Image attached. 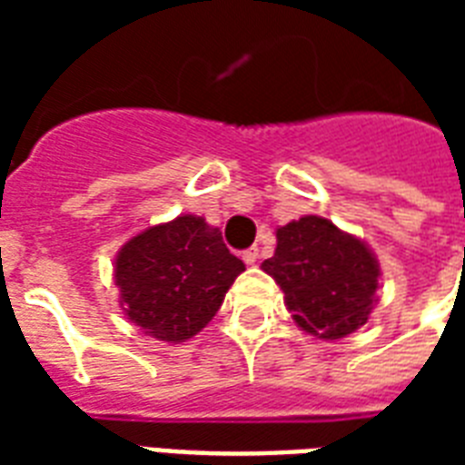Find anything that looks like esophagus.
Here are the masks:
<instances>
[{"label":"esophagus","mask_w":465,"mask_h":465,"mask_svg":"<svg viewBox=\"0 0 465 465\" xmlns=\"http://www.w3.org/2000/svg\"><path fill=\"white\" fill-rule=\"evenodd\" d=\"M243 261H246V265H253V262L258 261V246L243 251Z\"/></svg>","instance_id":"34e87169"}]
</instances>
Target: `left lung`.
<instances>
[{
    "mask_svg": "<svg viewBox=\"0 0 465 465\" xmlns=\"http://www.w3.org/2000/svg\"><path fill=\"white\" fill-rule=\"evenodd\" d=\"M262 270L284 292L294 323L323 340L345 338L367 323L381 275L364 241L316 214L277 229L275 255Z\"/></svg>",
    "mask_w": 465,
    "mask_h": 465,
    "instance_id": "obj_1",
    "label": "left lung"
}]
</instances>
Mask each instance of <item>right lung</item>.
<instances>
[{
    "mask_svg": "<svg viewBox=\"0 0 465 465\" xmlns=\"http://www.w3.org/2000/svg\"><path fill=\"white\" fill-rule=\"evenodd\" d=\"M243 270L219 229L183 214L149 226L120 248L115 284L127 318L152 338L175 345L210 323Z\"/></svg>",
    "mask_w": 465,
    "mask_h": 465,
    "instance_id": "add662e5",
    "label": "right lung"
}]
</instances>
